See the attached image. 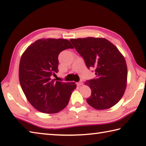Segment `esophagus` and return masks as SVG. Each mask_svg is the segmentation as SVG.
<instances>
[{
  "label": "esophagus",
  "instance_id": "1",
  "mask_svg": "<svg viewBox=\"0 0 146 146\" xmlns=\"http://www.w3.org/2000/svg\"><path fill=\"white\" fill-rule=\"evenodd\" d=\"M76 84H77L78 86H82V85H83V82H82V81H80V82H78Z\"/></svg>",
  "mask_w": 146,
  "mask_h": 146
}]
</instances>
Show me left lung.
<instances>
[{"label": "left lung", "instance_id": "1", "mask_svg": "<svg viewBox=\"0 0 146 146\" xmlns=\"http://www.w3.org/2000/svg\"><path fill=\"white\" fill-rule=\"evenodd\" d=\"M70 41L87 68L95 69L96 78L85 82L91 89V95L86 100L88 104L97 110L117 104L126 87L128 70L123 55L105 38L88 37Z\"/></svg>", "mask_w": 146, "mask_h": 146}]
</instances>
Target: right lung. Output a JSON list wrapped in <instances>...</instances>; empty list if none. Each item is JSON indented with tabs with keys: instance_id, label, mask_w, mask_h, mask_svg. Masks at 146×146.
Here are the masks:
<instances>
[{
	"instance_id": "obj_1",
	"label": "right lung",
	"mask_w": 146,
	"mask_h": 146,
	"mask_svg": "<svg viewBox=\"0 0 146 146\" xmlns=\"http://www.w3.org/2000/svg\"><path fill=\"white\" fill-rule=\"evenodd\" d=\"M73 48L64 39H40L23 52L19 66V80L29 103L43 113H54L66 107L75 82L52 80L57 73L58 56L63 50Z\"/></svg>"
}]
</instances>
